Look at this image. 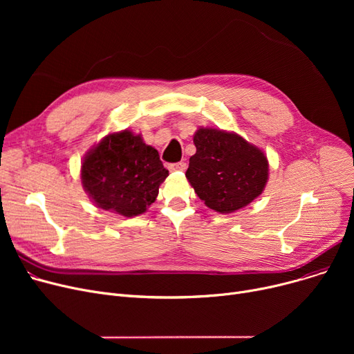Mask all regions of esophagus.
I'll list each match as a JSON object with an SVG mask.
<instances>
[{
    "instance_id": "1",
    "label": "esophagus",
    "mask_w": 354,
    "mask_h": 354,
    "mask_svg": "<svg viewBox=\"0 0 354 354\" xmlns=\"http://www.w3.org/2000/svg\"><path fill=\"white\" fill-rule=\"evenodd\" d=\"M169 169H171V171H179V172H183L185 169H187V163H185V162L171 163V165H169Z\"/></svg>"
}]
</instances>
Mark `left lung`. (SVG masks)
Here are the masks:
<instances>
[{
    "mask_svg": "<svg viewBox=\"0 0 354 354\" xmlns=\"http://www.w3.org/2000/svg\"><path fill=\"white\" fill-rule=\"evenodd\" d=\"M194 143L196 153L185 176L208 208L231 214L263 194L268 160L257 146L236 133L208 127L196 130Z\"/></svg>",
    "mask_w": 354,
    "mask_h": 354,
    "instance_id": "obj_1",
    "label": "left lung"
}]
</instances>
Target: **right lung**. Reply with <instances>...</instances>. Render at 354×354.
Returning a JSON list of instances; mask_svg holds the SVG:
<instances>
[{"label":"right lung","mask_w":354,"mask_h":354,"mask_svg":"<svg viewBox=\"0 0 354 354\" xmlns=\"http://www.w3.org/2000/svg\"><path fill=\"white\" fill-rule=\"evenodd\" d=\"M167 175L156 149L129 130L107 135L82 163L83 188L96 207L127 218L152 205Z\"/></svg>","instance_id":"add662e5"}]
</instances>
